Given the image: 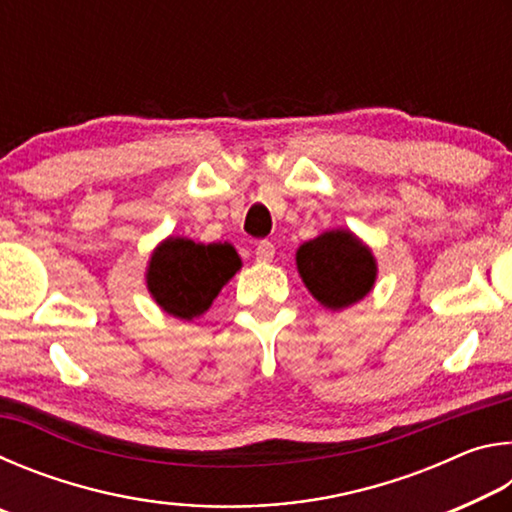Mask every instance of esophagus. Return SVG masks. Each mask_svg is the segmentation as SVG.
Listing matches in <instances>:
<instances>
[{
  "instance_id": "obj_1",
  "label": "esophagus",
  "mask_w": 512,
  "mask_h": 512,
  "mask_svg": "<svg viewBox=\"0 0 512 512\" xmlns=\"http://www.w3.org/2000/svg\"><path fill=\"white\" fill-rule=\"evenodd\" d=\"M255 257H257V262L259 264H268V262H273V257H275V246L271 244V241H259L257 244V248H255Z\"/></svg>"
}]
</instances>
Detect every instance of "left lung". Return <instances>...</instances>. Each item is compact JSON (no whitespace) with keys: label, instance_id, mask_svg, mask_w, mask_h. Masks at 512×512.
I'll list each match as a JSON object with an SVG mask.
<instances>
[{"label":"left lung","instance_id":"8db88e82","mask_svg":"<svg viewBox=\"0 0 512 512\" xmlns=\"http://www.w3.org/2000/svg\"><path fill=\"white\" fill-rule=\"evenodd\" d=\"M296 264L311 296L334 311L366 298L377 280L375 255L350 230H327L305 241Z\"/></svg>","mask_w":512,"mask_h":512}]
</instances>
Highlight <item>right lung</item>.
Here are the masks:
<instances>
[{
    "label": "right lung",
    "mask_w": 512,
    "mask_h": 512,
    "mask_svg": "<svg viewBox=\"0 0 512 512\" xmlns=\"http://www.w3.org/2000/svg\"><path fill=\"white\" fill-rule=\"evenodd\" d=\"M239 268L241 259L228 241L205 246L187 237H169L153 250L146 287L169 316L194 320L212 307Z\"/></svg>",
    "instance_id": "right-lung-1"
}]
</instances>
